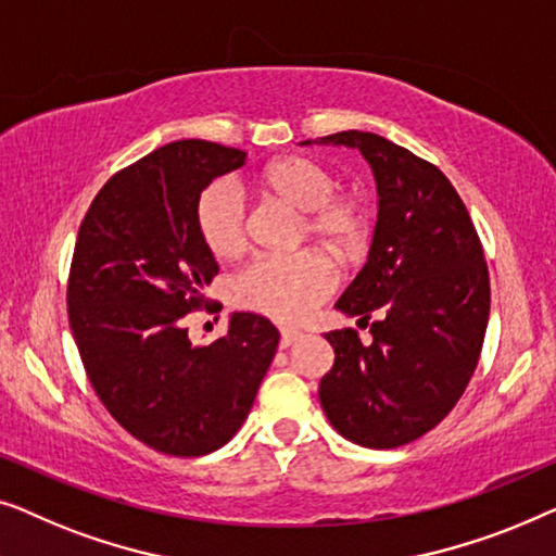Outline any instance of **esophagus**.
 I'll return each mask as SVG.
<instances>
[{
    "mask_svg": "<svg viewBox=\"0 0 556 556\" xmlns=\"http://www.w3.org/2000/svg\"><path fill=\"white\" fill-rule=\"evenodd\" d=\"M300 338H302L300 330H289V327H287V330H281L279 345H281V348H289V345H294V342L300 340Z\"/></svg>",
    "mask_w": 556,
    "mask_h": 556,
    "instance_id": "1",
    "label": "esophagus"
}]
</instances>
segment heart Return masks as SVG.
<instances>
[{"instance_id":"b5f03b06","label":"heart","mask_w":556,"mask_h":556,"mask_svg":"<svg viewBox=\"0 0 556 556\" xmlns=\"http://www.w3.org/2000/svg\"><path fill=\"white\" fill-rule=\"evenodd\" d=\"M264 197L300 211V237L323 247L334 262L357 264L372 241V216L367 203L338 193V178L307 155H285L256 176ZM197 231L216 260H233L247 249V201L237 186L216 181L197 201ZM334 275L323 256L300 252L294 256H262L239 271L231 300L239 309L296 323L325 300Z\"/></svg>"}]
</instances>
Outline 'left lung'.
Returning a JSON list of instances; mask_svg holds the SVG:
<instances>
[{
	"instance_id": "8db88e82",
	"label": "left lung",
	"mask_w": 556,
	"mask_h": 556,
	"mask_svg": "<svg viewBox=\"0 0 556 556\" xmlns=\"http://www.w3.org/2000/svg\"><path fill=\"white\" fill-rule=\"evenodd\" d=\"M315 143L357 148L378 184L370 254L334 304L357 325L375 317L372 340L350 327L325 334L334 365L319 380V403L348 441L397 448L448 416L479 365L491 307L483 249L433 163L363 130Z\"/></svg>"
}]
</instances>
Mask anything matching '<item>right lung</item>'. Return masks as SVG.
Wrapping results in <instances>:
<instances>
[{
  "mask_svg": "<svg viewBox=\"0 0 556 556\" xmlns=\"http://www.w3.org/2000/svg\"><path fill=\"white\" fill-rule=\"evenodd\" d=\"M244 163L239 148L176 140L115 174L77 231L67 317L85 372L125 431L168 456L229 443L279 345L277 327L252 312H233L206 348L184 327L218 275L197 201Z\"/></svg>",
  "mask_w": 556,
  "mask_h": 556,
  "instance_id": "1",
  "label": "right lung"
}]
</instances>
